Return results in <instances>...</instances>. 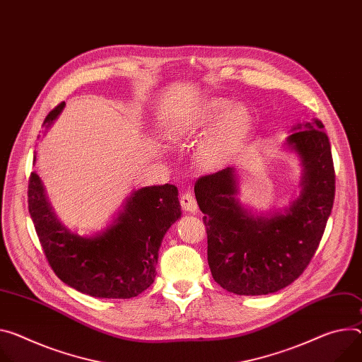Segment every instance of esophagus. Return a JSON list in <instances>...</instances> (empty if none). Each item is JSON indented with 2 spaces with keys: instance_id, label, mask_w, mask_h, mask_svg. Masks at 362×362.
Masks as SVG:
<instances>
[{
  "instance_id": "esophagus-1",
  "label": "esophagus",
  "mask_w": 362,
  "mask_h": 362,
  "mask_svg": "<svg viewBox=\"0 0 362 362\" xmlns=\"http://www.w3.org/2000/svg\"><path fill=\"white\" fill-rule=\"evenodd\" d=\"M180 205L183 208V211H186V212H192V214L198 212V202H196L193 194L189 192H186L180 196Z\"/></svg>"
}]
</instances>
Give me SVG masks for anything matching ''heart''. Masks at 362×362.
<instances>
[{"label":"heart","instance_id":"1","mask_svg":"<svg viewBox=\"0 0 362 362\" xmlns=\"http://www.w3.org/2000/svg\"><path fill=\"white\" fill-rule=\"evenodd\" d=\"M251 124V114L244 105L225 98H208L190 114L172 125L176 139H193L214 126L196 150V161L206 172L223 169L240 151Z\"/></svg>","mask_w":362,"mask_h":362}]
</instances>
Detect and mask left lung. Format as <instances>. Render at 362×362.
<instances>
[{"instance_id": "1", "label": "left lung", "mask_w": 362, "mask_h": 362, "mask_svg": "<svg viewBox=\"0 0 362 362\" xmlns=\"http://www.w3.org/2000/svg\"><path fill=\"white\" fill-rule=\"evenodd\" d=\"M303 168L300 194L281 212H252L237 194L234 168L202 176L194 196L205 214L214 280L240 296L276 293L298 279L315 255L335 199V170L323 124H298L286 140Z\"/></svg>"}]
</instances>
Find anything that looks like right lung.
<instances>
[{"label": "right lung", "instance_id": "right-lung-1", "mask_svg": "<svg viewBox=\"0 0 362 362\" xmlns=\"http://www.w3.org/2000/svg\"><path fill=\"white\" fill-rule=\"evenodd\" d=\"M63 108L64 103L50 111L43 125L49 128ZM177 194L169 183L137 189L103 233L82 237L57 219L33 172L28 212L49 264L63 283L92 298L129 299L154 281L163 237L182 215Z\"/></svg>", "mask_w": 362, "mask_h": 362}]
</instances>
